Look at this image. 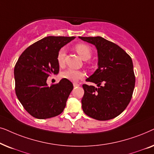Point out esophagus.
<instances>
[{"label": "esophagus", "mask_w": 154, "mask_h": 154, "mask_svg": "<svg viewBox=\"0 0 154 154\" xmlns=\"http://www.w3.org/2000/svg\"><path fill=\"white\" fill-rule=\"evenodd\" d=\"M78 86H79V83H73V87H78Z\"/></svg>", "instance_id": "obj_1"}]
</instances>
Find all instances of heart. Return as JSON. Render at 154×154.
<instances>
[{
	"instance_id": "heart-1",
	"label": "heart",
	"mask_w": 154,
	"mask_h": 154,
	"mask_svg": "<svg viewBox=\"0 0 154 154\" xmlns=\"http://www.w3.org/2000/svg\"><path fill=\"white\" fill-rule=\"evenodd\" d=\"M74 49L75 52L83 60H88L92 56V50L90 47L85 43H78L75 45ZM57 62L60 67H63L65 64V50L61 49L58 52L57 55ZM85 73L83 71L73 70V69H67L62 73L63 79H67L71 81H78L80 79L85 77Z\"/></svg>"
}]
</instances>
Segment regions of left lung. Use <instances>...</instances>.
<instances>
[{"instance_id":"left-lung-1","label":"left lung","mask_w":154,"mask_h":154,"mask_svg":"<svg viewBox=\"0 0 154 154\" xmlns=\"http://www.w3.org/2000/svg\"><path fill=\"white\" fill-rule=\"evenodd\" d=\"M79 38L95 45L98 54V69L86 79L98 88L83 84L82 109L98 121L114 119L126 109L133 93L135 76L132 59L121 47L102 37Z\"/></svg>"}]
</instances>
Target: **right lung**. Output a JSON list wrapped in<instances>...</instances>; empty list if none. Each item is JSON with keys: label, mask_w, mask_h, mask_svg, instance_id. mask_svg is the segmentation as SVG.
Returning <instances> with one entry per match:
<instances>
[{"label": "right lung", "mask_w": 154, "mask_h": 154, "mask_svg": "<svg viewBox=\"0 0 154 154\" xmlns=\"http://www.w3.org/2000/svg\"><path fill=\"white\" fill-rule=\"evenodd\" d=\"M75 37L48 36L35 42L22 52L14 69L15 92L18 100L29 114L38 119L60 115L73 85L62 79L48 86L51 74H57L60 66L57 55L63 46Z\"/></svg>", "instance_id": "right-lung-1"}]
</instances>
